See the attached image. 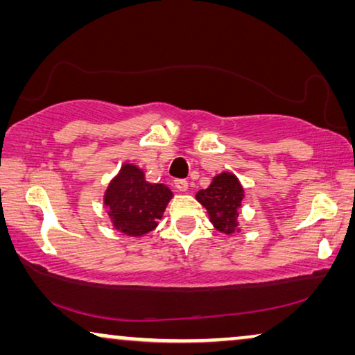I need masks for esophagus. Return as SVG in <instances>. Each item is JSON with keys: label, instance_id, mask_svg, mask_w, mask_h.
Masks as SVG:
<instances>
[{"label": "esophagus", "instance_id": "obj_1", "mask_svg": "<svg viewBox=\"0 0 355 355\" xmlns=\"http://www.w3.org/2000/svg\"><path fill=\"white\" fill-rule=\"evenodd\" d=\"M174 186H176L178 191L186 192L189 189V182L186 181V179H176V181H174Z\"/></svg>", "mask_w": 355, "mask_h": 355}]
</instances>
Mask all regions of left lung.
<instances>
[{
    "label": "left lung",
    "instance_id": "obj_1",
    "mask_svg": "<svg viewBox=\"0 0 355 355\" xmlns=\"http://www.w3.org/2000/svg\"><path fill=\"white\" fill-rule=\"evenodd\" d=\"M244 196V187L236 174L223 171L211 179L207 189H200L196 198L207 208L213 227L231 236L241 231L239 208Z\"/></svg>",
    "mask_w": 355,
    "mask_h": 355
}]
</instances>
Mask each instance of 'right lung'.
<instances>
[{
	"label": "right lung",
	"instance_id": "right-lung-1",
	"mask_svg": "<svg viewBox=\"0 0 355 355\" xmlns=\"http://www.w3.org/2000/svg\"><path fill=\"white\" fill-rule=\"evenodd\" d=\"M173 196L166 184L148 182L144 169L124 163L106 187L103 205L116 231L142 237L158 226Z\"/></svg>",
	"mask_w": 355,
	"mask_h": 355
}]
</instances>
